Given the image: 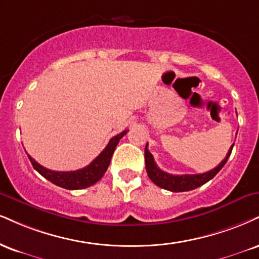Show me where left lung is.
I'll return each mask as SVG.
<instances>
[{
  "label": "left lung",
  "instance_id": "1",
  "mask_svg": "<svg viewBox=\"0 0 259 259\" xmlns=\"http://www.w3.org/2000/svg\"><path fill=\"white\" fill-rule=\"evenodd\" d=\"M147 146L148 143L146 145L145 148L146 170H147L148 177L151 179L152 182H153L154 185H157L158 187H160V188L167 189V191L170 192H187L205 185V183L208 182L211 179H213V177L220 172V170L222 169L224 164L227 163V160H228V158L230 157L234 143H233L232 147L229 148L226 158L219 164V166L207 171V172L197 174V175H171V174H167L165 172V171L160 170L159 167L157 166V164H155L153 155H152L151 152L148 151Z\"/></svg>",
  "mask_w": 259,
  "mask_h": 259
}]
</instances>
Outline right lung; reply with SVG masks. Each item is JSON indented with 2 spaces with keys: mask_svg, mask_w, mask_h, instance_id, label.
Here are the masks:
<instances>
[{
  "mask_svg": "<svg viewBox=\"0 0 259 259\" xmlns=\"http://www.w3.org/2000/svg\"><path fill=\"white\" fill-rule=\"evenodd\" d=\"M127 133L124 130L120 134L114 136L110 140L108 145L106 146L104 151L100 153L88 166L76 171H53L39 165L37 161L29 155V159L32 164L33 169L39 172L45 179L51 181L52 183L57 185L65 189H83L87 187L95 185L98 181L102 179L107 170L108 165L111 163V158L113 155L119 140Z\"/></svg>",
  "mask_w": 259,
  "mask_h": 259,
  "instance_id": "add662e5",
  "label": "right lung"
}]
</instances>
